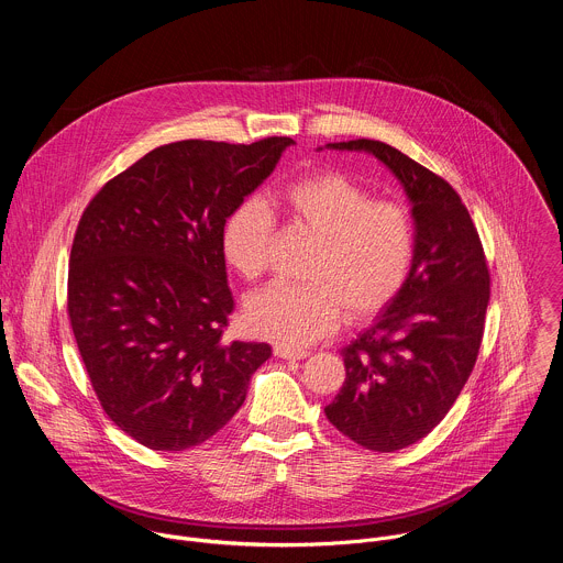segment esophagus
<instances>
[{"label":"esophagus","instance_id":"obj_1","mask_svg":"<svg viewBox=\"0 0 563 563\" xmlns=\"http://www.w3.org/2000/svg\"><path fill=\"white\" fill-rule=\"evenodd\" d=\"M274 354L278 358H285V361H300V358H307V352L305 350H291V347H283V345H276L274 347Z\"/></svg>","mask_w":563,"mask_h":563}]
</instances>
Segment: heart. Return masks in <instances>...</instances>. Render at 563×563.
<instances>
[{"label": "heart", "mask_w": 563, "mask_h": 563, "mask_svg": "<svg viewBox=\"0 0 563 563\" xmlns=\"http://www.w3.org/2000/svg\"><path fill=\"white\" fill-rule=\"evenodd\" d=\"M276 202L318 247L305 267L309 283H272L245 305L254 336L305 347L334 332L343 313L361 320L387 307L406 287L417 252L410 213L374 196L352 178L323 172L298 178ZM276 220L261 200L240 202L222 229L227 263L245 280L269 269Z\"/></svg>", "instance_id": "heart-1"}]
</instances>
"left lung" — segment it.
I'll return each mask as SVG.
<instances>
[{
	"instance_id": "left-lung-1",
	"label": "left lung",
	"mask_w": 563,
	"mask_h": 563,
	"mask_svg": "<svg viewBox=\"0 0 563 563\" xmlns=\"http://www.w3.org/2000/svg\"><path fill=\"white\" fill-rule=\"evenodd\" d=\"M367 151L400 180L417 229L410 278L374 325L341 350L345 383L330 423L374 452L408 448L454 406L478 356L490 272L461 196L441 176L378 140L328 144Z\"/></svg>"
}]
</instances>
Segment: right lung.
<instances>
[{"label": "right lung", "mask_w": 563, "mask_h": 563, "mask_svg": "<svg viewBox=\"0 0 563 563\" xmlns=\"http://www.w3.org/2000/svg\"><path fill=\"white\" fill-rule=\"evenodd\" d=\"M289 144H163L79 218L66 302L75 343L107 417L151 450L211 439L272 356L267 343L222 339L233 311L222 229Z\"/></svg>", "instance_id": "obj_1"}]
</instances>
